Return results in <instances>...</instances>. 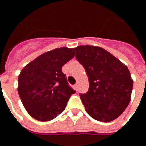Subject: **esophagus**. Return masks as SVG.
<instances>
[{
    "label": "esophagus",
    "mask_w": 146,
    "mask_h": 146,
    "mask_svg": "<svg viewBox=\"0 0 146 146\" xmlns=\"http://www.w3.org/2000/svg\"><path fill=\"white\" fill-rule=\"evenodd\" d=\"M74 88L76 89V91H77V90H78V88H79V84H76L74 85Z\"/></svg>",
    "instance_id": "esophagus-1"
}]
</instances>
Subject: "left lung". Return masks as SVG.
Segmentation results:
<instances>
[{
	"label": "left lung",
	"instance_id": "left-lung-1",
	"mask_svg": "<svg viewBox=\"0 0 146 146\" xmlns=\"http://www.w3.org/2000/svg\"><path fill=\"white\" fill-rule=\"evenodd\" d=\"M74 49L88 76V92L80 95L86 112L102 122L116 119L131 101L133 80L128 68L100 47L80 45Z\"/></svg>",
	"mask_w": 146,
	"mask_h": 146
}]
</instances>
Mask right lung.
<instances>
[{
    "mask_svg": "<svg viewBox=\"0 0 146 146\" xmlns=\"http://www.w3.org/2000/svg\"><path fill=\"white\" fill-rule=\"evenodd\" d=\"M74 55L73 48H55L39 55L22 70L18 78V92L33 118L50 121L66 109L75 91L68 85L62 67Z\"/></svg>",
    "mask_w": 146,
    "mask_h": 146,
    "instance_id": "obj_1",
    "label": "right lung"
}]
</instances>
